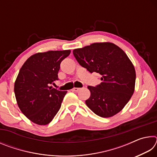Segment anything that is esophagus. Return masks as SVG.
I'll use <instances>...</instances> for the list:
<instances>
[{
  "instance_id": "obj_1",
  "label": "esophagus",
  "mask_w": 157,
  "mask_h": 157,
  "mask_svg": "<svg viewBox=\"0 0 157 157\" xmlns=\"http://www.w3.org/2000/svg\"><path fill=\"white\" fill-rule=\"evenodd\" d=\"M81 89L80 88H76V87H75V88H73L72 90L73 91H75V92H78L79 90H80Z\"/></svg>"
}]
</instances>
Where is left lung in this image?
<instances>
[{"instance_id": "obj_1", "label": "left lung", "mask_w": 157, "mask_h": 157, "mask_svg": "<svg viewBox=\"0 0 157 157\" xmlns=\"http://www.w3.org/2000/svg\"><path fill=\"white\" fill-rule=\"evenodd\" d=\"M73 53L82 67L101 75L99 85L88 86L87 107L102 118L120 112L134 94L136 82L134 66L126 53L110 42L92 44Z\"/></svg>"}]
</instances>
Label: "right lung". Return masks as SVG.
<instances>
[{
  "label": "right lung",
  "mask_w": 157,
  "mask_h": 157,
  "mask_svg": "<svg viewBox=\"0 0 157 157\" xmlns=\"http://www.w3.org/2000/svg\"><path fill=\"white\" fill-rule=\"evenodd\" d=\"M70 53V50L36 53L21 68L14 83L16 100L21 112L34 123H50L59 110L67 91L50 84L58 79L60 63Z\"/></svg>",
  "instance_id": "1"
}]
</instances>
